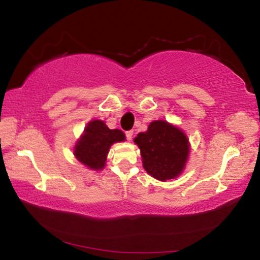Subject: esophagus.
Returning a JSON list of instances; mask_svg holds the SVG:
<instances>
[{"label":"esophagus","instance_id":"esophagus-1","mask_svg":"<svg viewBox=\"0 0 260 260\" xmlns=\"http://www.w3.org/2000/svg\"><path fill=\"white\" fill-rule=\"evenodd\" d=\"M132 138H133V131H128V132H126V139L128 140V141H131V140H132Z\"/></svg>","mask_w":260,"mask_h":260}]
</instances>
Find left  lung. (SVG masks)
Returning <instances> with one entry per match:
<instances>
[{
    "label": "left lung",
    "instance_id": "left-lung-1",
    "mask_svg": "<svg viewBox=\"0 0 260 260\" xmlns=\"http://www.w3.org/2000/svg\"><path fill=\"white\" fill-rule=\"evenodd\" d=\"M140 148L144 170L159 181L175 179L186 167L190 143L179 127L166 120H153L147 132L134 139Z\"/></svg>",
    "mask_w": 260,
    "mask_h": 260
}]
</instances>
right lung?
Here are the masks:
<instances>
[{
	"mask_svg": "<svg viewBox=\"0 0 260 260\" xmlns=\"http://www.w3.org/2000/svg\"><path fill=\"white\" fill-rule=\"evenodd\" d=\"M125 140L126 136L120 129H110L103 120L94 119L88 122L77 141L73 155L89 170H103L112 144Z\"/></svg>",
	"mask_w": 260,
	"mask_h": 260,
	"instance_id": "1",
	"label": "right lung"
}]
</instances>
